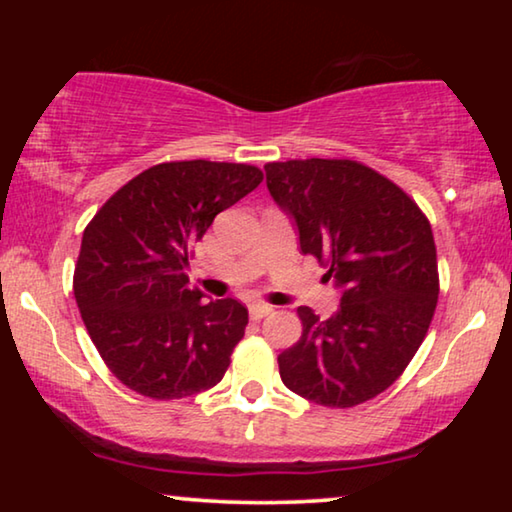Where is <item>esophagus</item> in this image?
<instances>
[{"instance_id": "34e87169", "label": "esophagus", "mask_w": 512, "mask_h": 512, "mask_svg": "<svg viewBox=\"0 0 512 512\" xmlns=\"http://www.w3.org/2000/svg\"><path fill=\"white\" fill-rule=\"evenodd\" d=\"M272 312L270 305H263V303H254L249 305V317L254 321H261L263 317H268V314Z\"/></svg>"}]
</instances>
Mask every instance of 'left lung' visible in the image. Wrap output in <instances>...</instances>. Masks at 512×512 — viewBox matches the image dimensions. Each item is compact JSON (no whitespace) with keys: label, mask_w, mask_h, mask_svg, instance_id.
I'll return each mask as SVG.
<instances>
[{"label":"left lung","mask_w":512,"mask_h":512,"mask_svg":"<svg viewBox=\"0 0 512 512\" xmlns=\"http://www.w3.org/2000/svg\"><path fill=\"white\" fill-rule=\"evenodd\" d=\"M265 184L296 226L300 251L326 263L340 291L328 319L298 307L303 335L277 356L282 382L326 408L366 403L398 380L429 331L438 303L429 221L354 160L268 163Z\"/></svg>","instance_id":"obj_1"}]
</instances>
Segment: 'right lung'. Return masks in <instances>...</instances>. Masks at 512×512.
<instances>
[{
  "mask_svg": "<svg viewBox=\"0 0 512 512\" xmlns=\"http://www.w3.org/2000/svg\"><path fill=\"white\" fill-rule=\"evenodd\" d=\"M242 163L153 165L116 191L83 230L74 298L111 373L137 394L170 401L221 382L249 314L233 298L202 300L188 256L214 216L254 191Z\"/></svg>",
  "mask_w": 512,
  "mask_h": 512,
  "instance_id": "right-lung-1",
  "label": "right lung"
}]
</instances>
